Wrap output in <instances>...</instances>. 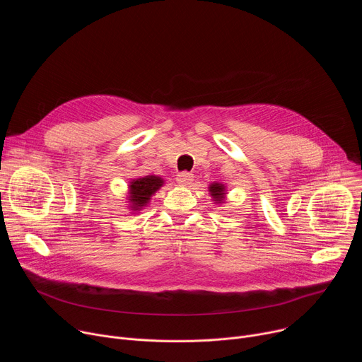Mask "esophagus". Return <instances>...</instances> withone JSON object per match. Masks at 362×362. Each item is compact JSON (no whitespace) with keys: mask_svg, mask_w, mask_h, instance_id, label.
Segmentation results:
<instances>
[{"mask_svg":"<svg viewBox=\"0 0 362 362\" xmlns=\"http://www.w3.org/2000/svg\"><path fill=\"white\" fill-rule=\"evenodd\" d=\"M176 180L182 186H187V185H190L193 182V175L189 173V172H180V173H177Z\"/></svg>","mask_w":362,"mask_h":362,"instance_id":"34e87169","label":"esophagus"}]
</instances>
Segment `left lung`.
<instances>
[{
	"label": "left lung",
	"instance_id": "left-lung-1",
	"mask_svg": "<svg viewBox=\"0 0 362 362\" xmlns=\"http://www.w3.org/2000/svg\"><path fill=\"white\" fill-rule=\"evenodd\" d=\"M225 185L222 183H212L209 186V192H211V196L214 199V202L216 203H222L225 200Z\"/></svg>",
	"mask_w": 362,
	"mask_h": 362
}]
</instances>
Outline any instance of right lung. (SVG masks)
<instances>
[{
    "label": "right lung",
    "mask_w": 362,
    "mask_h": 362,
    "mask_svg": "<svg viewBox=\"0 0 362 362\" xmlns=\"http://www.w3.org/2000/svg\"><path fill=\"white\" fill-rule=\"evenodd\" d=\"M163 186V179L159 176H144L133 179L129 185V202L132 211H141L150 202V197Z\"/></svg>",
    "instance_id": "obj_1"
}]
</instances>
